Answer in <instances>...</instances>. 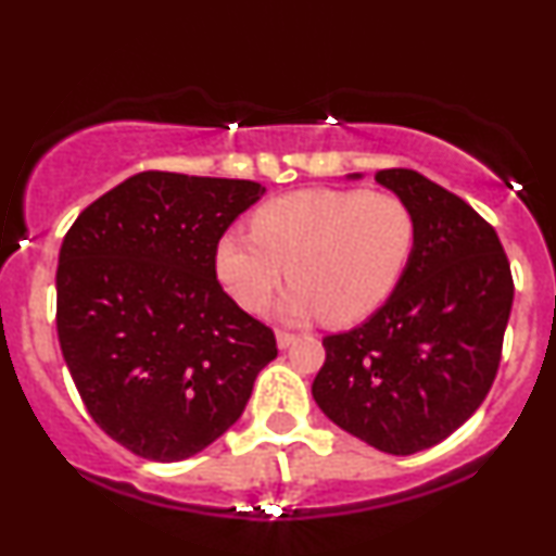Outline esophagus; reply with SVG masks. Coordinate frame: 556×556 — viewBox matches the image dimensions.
Wrapping results in <instances>:
<instances>
[{
  "label": "esophagus",
  "mask_w": 556,
  "mask_h": 556,
  "mask_svg": "<svg viewBox=\"0 0 556 556\" xmlns=\"http://www.w3.org/2000/svg\"><path fill=\"white\" fill-rule=\"evenodd\" d=\"M295 342H298V333L277 331V344H279V350H287V346H292Z\"/></svg>",
  "instance_id": "obj_1"
}]
</instances>
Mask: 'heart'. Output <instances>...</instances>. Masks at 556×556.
I'll use <instances>...</instances> for the list:
<instances>
[{
	"mask_svg": "<svg viewBox=\"0 0 556 556\" xmlns=\"http://www.w3.org/2000/svg\"><path fill=\"white\" fill-rule=\"evenodd\" d=\"M251 230L217 240L214 269L240 307L266 311L285 274L282 316L352 324L391 298L417 251L419 219L393 191L303 189L261 204Z\"/></svg>",
	"mask_w": 556,
	"mask_h": 556,
	"instance_id": "heart-1",
	"label": "heart"
}]
</instances>
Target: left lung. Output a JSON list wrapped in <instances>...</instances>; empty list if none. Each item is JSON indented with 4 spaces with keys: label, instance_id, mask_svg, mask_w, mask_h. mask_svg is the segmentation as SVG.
Listing matches in <instances>:
<instances>
[{
    "label": "left lung",
    "instance_id": "obj_1",
    "mask_svg": "<svg viewBox=\"0 0 556 556\" xmlns=\"http://www.w3.org/2000/svg\"><path fill=\"white\" fill-rule=\"evenodd\" d=\"M376 180L417 212V251L363 326L324 339L313 399L367 445L412 456L486 399L515 290L497 232L464 199L409 168L378 170Z\"/></svg>",
    "mask_w": 556,
    "mask_h": 556
}]
</instances>
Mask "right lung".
Here are the masks:
<instances>
[{
    "label": "right lung",
    "mask_w": 556,
    "mask_h": 556,
    "mask_svg": "<svg viewBox=\"0 0 556 556\" xmlns=\"http://www.w3.org/2000/svg\"><path fill=\"white\" fill-rule=\"evenodd\" d=\"M256 180L144 170L79 212L56 269V331L87 412L137 456L204 451L249 404L277 339L217 282V240Z\"/></svg>",
    "instance_id": "add662e5"
}]
</instances>
